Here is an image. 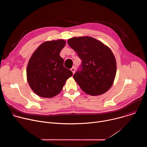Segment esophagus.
Listing matches in <instances>:
<instances>
[{"instance_id": "esophagus-1", "label": "esophagus", "mask_w": 147, "mask_h": 147, "mask_svg": "<svg viewBox=\"0 0 147 147\" xmlns=\"http://www.w3.org/2000/svg\"><path fill=\"white\" fill-rule=\"evenodd\" d=\"M71 71L73 72V73L74 74V72H75V67H73L71 69Z\"/></svg>"}]
</instances>
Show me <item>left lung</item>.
Instances as JSON below:
<instances>
[{"label":"left lung","mask_w":147,"mask_h":147,"mask_svg":"<svg viewBox=\"0 0 147 147\" xmlns=\"http://www.w3.org/2000/svg\"><path fill=\"white\" fill-rule=\"evenodd\" d=\"M67 43L82 60L81 70L73 76L81 90L92 96L107 92L116 73V61L111 49L87 36L70 38Z\"/></svg>","instance_id":"1"}]
</instances>
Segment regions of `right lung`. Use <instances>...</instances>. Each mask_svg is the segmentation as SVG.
<instances>
[{"mask_svg": "<svg viewBox=\"0 0 147 147\" xmlns=\"http://www.w3.org/2000/svg\"><path fill=\"white\" fill-rule=\"evenodd\" d=\"M63 39L44 42L34 51L27 67V79L32 90L39 96L52 98L59 94L72 71L65 67L60 52Z\"/></svg>", "mask_w": 147, "mask_h": 147, "instance_id": "obj_1", "label": "right lung"}]
</instances>
